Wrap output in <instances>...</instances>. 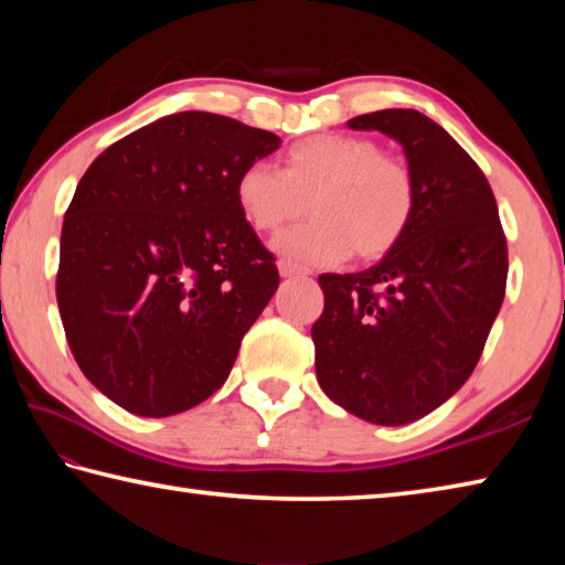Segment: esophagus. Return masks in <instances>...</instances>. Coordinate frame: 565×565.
Returning <instances> with one entry per match:
<instances>
[{"label":"esophagus","instance_id":"34e87169","mask_svg":"<svg viewBox=\"0 0 565 565\" xmlns=\"http://www.w3.org/2000/svg\"><path fill=\"white\" fill-rule=\"evenodd\" d=\"M279 274L284 279H294V276H306L309 271H306L303 266H296L291 262H279Z\"/></svg>","mask_w":565,"mask_h":565}]
</instances>
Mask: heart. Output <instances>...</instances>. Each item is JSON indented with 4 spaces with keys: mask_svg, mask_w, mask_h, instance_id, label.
<instances>
[{
    "mask_svg": "<svg viewBox=\"0 0 565 565\" xmlns=\"http://www.w3.org/2000/svg\"><path fill=\"white\" fill-rule=\"evenodd\" d=\"M236 206L256 232L274 234L276 252L301 264L331 266L353 252L363 262L388 254L414 218L416 184L404 161L381 154L376 141L349 134H317L284 154L281 171L264 161L242 169Z\"/></svg>",
    "mask_w": 565,
    "mask_h": 565,
    "instance_id": "1",
    "label": "heart"
}]
</instances>
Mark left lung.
Returning <instances> with one entry per match:
<instances>
[{"instance_id":"1","label":"left lung","mask_w":565,"mask_h":565,"mask_svg":"<svg viewBox=\"0 0 565 565\" xmlns=\"http://www.w3.org/2000/svg\"><path fill=\"white\" fill-rule=\"evenodd\" d=\"M349 127L404 147L416 209L404 238L371 269L319 276L317 379L349 414L401 426L471 376L503 303L509 246L483 171L434 119L384 109Z\"/></svg>"}]
</instances>
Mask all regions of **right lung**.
Wrapping results in <instances>:
<instances>
[{"mask_svg":"<svg viewBox=\"0 0 565 565\" xmlns=\"http://www.w3.org/2000/svg\"><path fill=\"white\" fill-rule=\"evenodd\" d=\"M271 131L179 111L104 149L64 214L56 303L82 374L161 418L222 388L279 289L236 179L279 149Z\"/></svg>","mask_w":565,"mask_h":565,"instance_id":"obj_1","label":"right lung"}]
</instances>
